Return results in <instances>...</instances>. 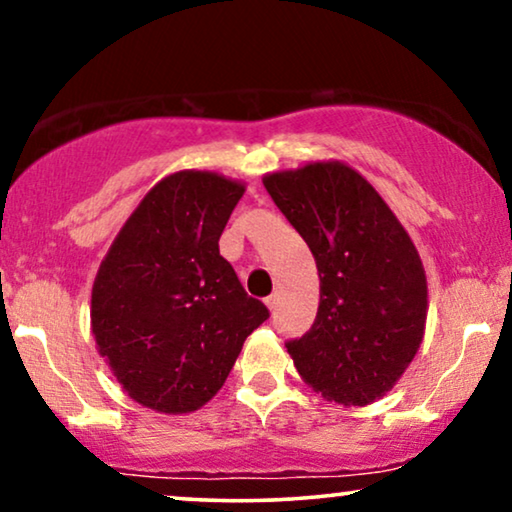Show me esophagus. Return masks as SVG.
I'll list each match as a JSON object with an SVG mask.
<instances>
[{
  "label": "esophagus",
  "mask_w": 512,
  "mask_h": 512,
  "mask_svg": "<svg viewBox=\"0 0 512 512\" xmlns=\"http://www.w3.org/2000/svg\"><path fill=\"white\" fill-rule=\"evenodd\" d=\"M277 303H279V296H277V293H272V296H268V298H265V305H268V307H270V310H275V307H277Z\"/></svg>",
  "instance_id": "obj_1"
}]
</instances>
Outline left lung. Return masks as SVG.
Wrapping results in <instances>:
<instances>
[{
  "label": "left lung",
  "mask_w": 512,
  "mask_h": 512,
  "mask_svg": "<svg viewBox=\"0 0 512 512\" xmlns=\"http://www.w3.org/2000/svg\"><path fill=\"white\" fill-rule=\"evenodd\" d=\"M263 184L319 270L317 319L286 342L293 366L326 401L375 403L424 340L429 291L415 242L382 195L340 160L270 172Z\"/></svg>",
  "instance_id": "1"
}]
</instances>
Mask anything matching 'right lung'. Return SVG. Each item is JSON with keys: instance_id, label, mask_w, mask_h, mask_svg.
Returning a JSON list of instances; mask_svg holds the SVG:
<instances>
[{"instance_id": "right-lung-1", "label": "right lung", "mask_w": 512, "mask_h": 512, "mask_svg": "<svg viewBox=\"0 0 512 512\" xmlns=\"http://www.w3.org/2000/svg\"><path fill=\"white\" fill-rule=\"evenodd\" d=\"M247 191L219 172L160 179L100 263L90 328L125 394L186 415L223 387L247 335L270 317L247 296L219 237Z\"/></svg>"}]
</instances>
